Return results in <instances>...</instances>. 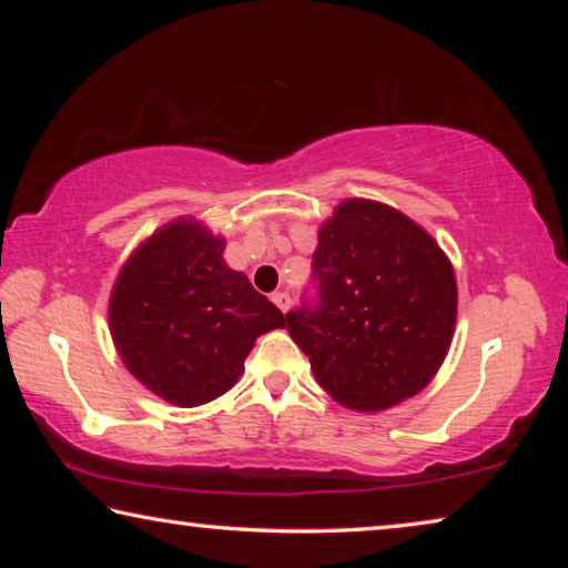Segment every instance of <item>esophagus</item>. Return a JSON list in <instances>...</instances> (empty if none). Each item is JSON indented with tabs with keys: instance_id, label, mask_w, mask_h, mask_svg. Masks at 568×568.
I'll use <instances>...</instances> for the list:
<instances>
[{
	"instance_id": "1",
	"label": "esophagus",
	"mask_w": 568,
	"mask_h": 568,
	"mask_svg": "<svg viewBox=\"0 0 568 568\" xmlns=\"http://www.w3.org/2000/svg\"><path fill=\"white\" fill-rule=\"evenodd\" d=\"M273 303L281 307L283 313H287V311H291V305H293V297H291V293L281 291V293H273Z\"/></svg>"
}]
</instances>
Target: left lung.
<instances>
[{"mask_svg":"<svg viewBox=\"0 0 568 568\" xmlns=\"http://www.w3.org/2000/svg\"><path fill=\"white\" fill-rule=\"evenodd\" d=\"M313 293L285 313L315 381L353 410L416 396L444 363L456 277L426 230L398 210L345 200L321 227Z\"/></svg>","mask_w":568,"mask_h":568,"instance_id":"obj_1","label":"left lung"}]
</instances>
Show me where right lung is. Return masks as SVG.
<instances>
[{"mask_svg":"<svg viewBox=\"0 0 568 568\" xmlns=\"http://www.w3.org/2000/svg\"><path fill=\"white\" fill-rule=\"evenodd\" d=\"M223 237L192 220L152 235L114 283L110 328L132 376L175 406H203L235 386L255 338L283 313L230 271Z\"/></svg>","mask_w":568,"mask_h":568,"instance_id":"add662e5","label":"right lung"}]
</instances>
